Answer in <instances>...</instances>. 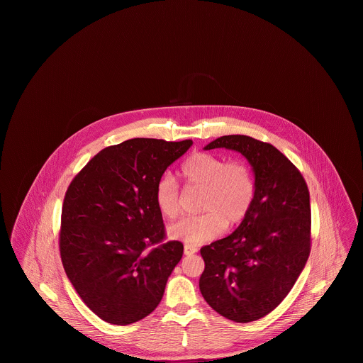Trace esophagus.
<instances>
[{
    "label": "esophagus",
    "mask_w": 363,
    "mask_h": 363,
    "mask_svg": "<svg viewBox=\"0 0 363 363\" xmlns=\"http://www.w3.org/2000/svg\"><path fill=\"white\" fill-rule=\"evenodd\" d=\"M196 252H197V247H194V246H189V245H185V246H184V253H185L186 256L194 255Z\"/></svg>",
    "instance_id": "34e87169"
}]
</instances>
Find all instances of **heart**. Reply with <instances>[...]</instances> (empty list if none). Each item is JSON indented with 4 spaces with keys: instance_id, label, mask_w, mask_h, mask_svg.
I'll return each mask as SVG.
<instances>
[{
    "instance_id": "heart-1",
    "label": "heart",
    "mask_w": 363,
    "mask_h": 363,
    "mask_svg": "<svg viewBox=\"0 0 363 363\" xmlns=\"http://www.w3.org/2000/svg\"><path fill=\"white\" fill-rule=\"evenodd\" d=\"M179 175L188 188L204 190L201 211L197 216H186L169 227V237L189 246H200L225 233L227 225H235L250 212L256 197V182L250 167L243 160L225 162L207 152L190 155L181 166ZM154 199L159 212L174 219L181 212V194L170 175H163L156 184Z\"/></svg>"
}]
</instances>
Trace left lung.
Returning <instances> with one entry per match:
<instances>
[{"instance_id": "8db88e82", "label": "left lung", "mask_w": 363, "mask_h": 363, "mask_svg": "<svg viewBox=\"0 0 363 363\" xmlns=\"http://www.w3.org/2000/svg\"><path fill=\"white\" fill-rule=\"evenodd\" d=\"M237 151L253 167L256 197L238 228L201 247L200 291L208 305L235 323L267 315L287 296L311 253V196L293 163L269 143L222 136L204 150Z\"/></svg>"}]
</instances>
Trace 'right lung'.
I'll return each mask as SVG.
<instances>
[{"instance_id": "1", "label": "right lung", "mask_w": 363, "mask_h": 363, "mask_svg": "<svg viewBox=\"0 0 363 363\" xmlns=\"http://www.w3.org/2000/svg\"><path fill=\"white\" fill-rule=\"evenodd\" d=\"M191 144L126 140L94 156L70 182L61 213L62 265L83 302L106 323L128 325L155 311L182 259L181 242H163L154 191Z\"/></svg>"}]
</instances>
